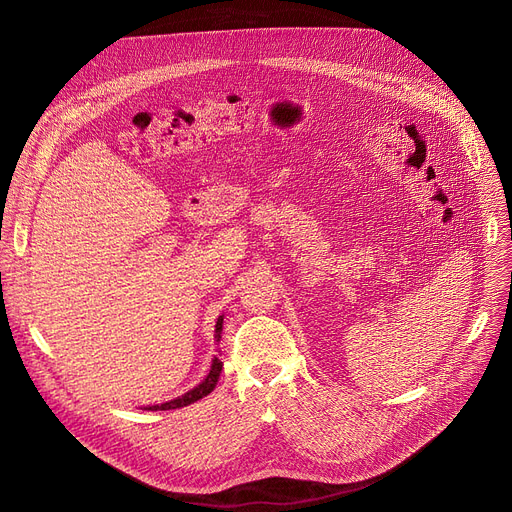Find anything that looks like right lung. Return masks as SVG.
<instances>
[{"mask_svg": "<svg viewBox=\"0 0 512 512\" xmlns=\"http://www.w3.org/2000/svg\"><path fill=\"white\" fill-rule=\"evenodd\" d=\"M222 324H224V315H220V317H218V324H215V340L222 338ZM220 373H222V361H220L218 357H215V359L211 361V369H209V373H207V378H205L199 386H195L193 390H188L186 394H182V396H178V398H174V400L164 402V405L145 407V411H170V409H180V407L191 405V402L201 400L203 396H207V394L215 388V384H218Z\"/></svg>", "mask_w": 512, "mask_h": 512, "instance_id": "right-lung-1", "label": "right lung"}]
</instances>
